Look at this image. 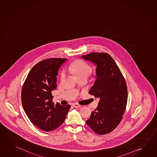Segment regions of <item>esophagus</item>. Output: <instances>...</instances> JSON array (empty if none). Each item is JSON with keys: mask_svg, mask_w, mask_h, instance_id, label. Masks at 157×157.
<instances>
[{"mask_svg": "<svg viewBox=\"0 0 157 157\" xmlns=\"http://www.w3.org/2000/svg\"><path fill=\"white\" fill-rule=\"evenodd\" d=\"M72 106H73V107H75V108H81V105H79L78 104H77V103H75V104H72Z\"/></svg>", "mask_w": 157, "mask_h": 157, "instance_id": "1", "label": "esophagus"}]
</instances>
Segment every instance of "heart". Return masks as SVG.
<instances>
[{
	"label": "heart",
	"instance_id": "obj_1",
	"mask_svg": "<svg viewBox=\"0 0 157 157\" xmlns=\"http://www.w3.org/2000/svg\"><path fill=\"white\" fill-rule=\"evenodd\" d=\"M68 70L74 73L78 78L82 77H89L92 72V68L84 61L78 60L73 63L68 67ZM63 73L61 74V78L63 77Z\"/></svg>",
	"mask_w": 157,
	"mask_h": 157
}]
</instances>
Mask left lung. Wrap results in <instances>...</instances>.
<instances>
[{"label": "left lung", "instance_id": "1", "mask_svg": "<svg viewBox=\"0 0 157 157\" xmlns=\"http://www.w3.org/2000/svg\"><path fill=\"white\" fill-rule=\"evenodd\" d=\"M81 58L95 65L96 80L89 94L99 99L87 125L99 135L110 133L120 123L127 103L125 80L115 61L107 53H91Z\"/></svg>", "mask_w": 157, "mask_h": 157}]
</instances>
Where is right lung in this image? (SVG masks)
Returning <instances> with one entry per match:
<instances>
[{
	"label": "right lung",
	"mask_w": 157,
	"mask_h": 157,
	"mask_svg": "<svg viewBox=\"0 0 157 157\" xmlns=\"http://www.w3.org/2000/svg\"><path fill=\"white\" fill-rule=\"evenodd\" d=\"M66 59L52 58L37 63L29 72L22 90L24 111L30 121L41 130H55L63 124L70 109L52 102L58 71Z\"/></svg>",
	"instance_id": "add662e5"
}]
</instances>
